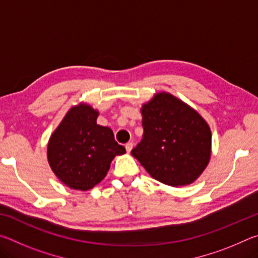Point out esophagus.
Listing matches in <instances>:
<instances>
[{"label":"esophagus","instance_id":"34e87169","mask_svg":"<svg viewBox=\"0 0 258 258\" xmlns=\"http://www.w3.org/2000/svg\"><path fill=\"white\" fill-rule=\"evenodd\" d=\"M125 148H126V151L127 152H131V150L133 149V142H127L125 145Z\"/></svg>","mask_w":258,"mask_h":258}]
</instances>
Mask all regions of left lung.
<instances>
[{"label":"left lung","instance_id":"obj_1","mask_svg":"<svg viewBox=\"0 0 258 258\" xmlns=\"http://www.w3.org/2000/svg\"><path fill=\"white\" fill-rule=\"evenodd\" d=\"M143 135L132 150L151 177L164 184L194 183L211 160L212 131L197 110L167 92L141 107Z\"/></svg>","mask_w":258,"mask_h":258}]
</instances>
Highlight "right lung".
<instances>
[{
	"label": "right lung",
	"instance_id": "right-lung-1",
	"mask_svg": "<svg viewBox=\"0 0 258 258\" xmlns=\"http://www.w3.org/2000/svg\"><path fill=\"white\" fill-rule=\"evenodd\" d=\"M99 111L89 103L72 107L51 134L47 161L55 176L74 190H91L101 182L116 156L126 150L112 130L97 124Z\"/></svg>",
	"mask_w": 258,
	"mask_h": 258
}]
</instances>
